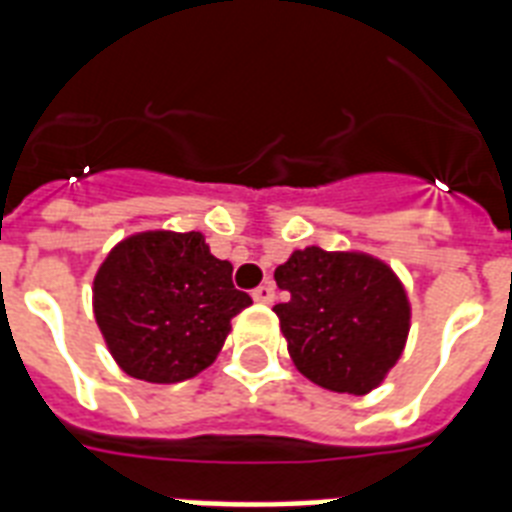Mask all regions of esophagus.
<instances>
[{
  "label": "esophagus",
  "mask_w": 512,
  "mask_h": 512,
  "mask_svg": "<svg viewBox=\"0 0 512 512\" xmlns=\"http://www.w3.org/2000/svg\"><path fill=\"white\" fill-rule=\"evenodd\" d=\"M252 297H255V303H263V305L273 303V284H271V281H265V284H260V287H257L255 292H252Z\"/></svg>",
  "instance_id": "obj_1"
}]
</instances>
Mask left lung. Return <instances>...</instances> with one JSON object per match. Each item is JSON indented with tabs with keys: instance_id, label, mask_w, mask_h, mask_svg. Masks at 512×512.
<instances>
[{
	"instance_id": "1",
	"label": "left lung",
	"mask_w": 512,
	"mask_h": 512,
	"mask_svg": "<svg viewBox=\"0 0 512 512\" xmlns=\"http://www.w3.org/2000/svg\"><path fill=\"white\" fill-rule=\"evenodd\" d=\"M273 279L287 303L273 305L289 356L311 382L364 396L398 361L409 335V300L388 265L361 252L305 247Z\"/></svg>"
}]
</instances>
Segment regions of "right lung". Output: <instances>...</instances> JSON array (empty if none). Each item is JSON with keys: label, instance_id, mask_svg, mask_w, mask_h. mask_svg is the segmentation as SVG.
<instances>
[{"label": "right lung", "instance_id": "1", "mask_svg": "<svg viewBox=\"0 0 512 512\" xmlns=\"http://www.w3.org/2000/svg\"><path fill=\"white\" fill-rule=\"evenodd\" d=\"M199 231L119 241L95 273L92 308L116 364L135 380L183 382L207 369L252 305Z\"/></svg>", "mask_w": 512, "mask_h": 512}]
</instances>
